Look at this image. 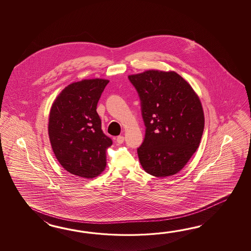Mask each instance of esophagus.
I'll return each mask as SVG.
<instances>
[{
    "label": "esophagus",
    "mask_w": 251,
    "mask_h": 251,
    "mask_svg": "<svg viewBox=\"0 0 251 251\" xmlns=\"http://www.w3.org/2000/svg\"><path fill=\"white\" fill-rule=\"evenodd\" d=\"M124 141H125V137L122 135H119L117 137V143H118V144H123Z\"/></svg>",
    "instance_id": "34e87169"
}]
</instances>
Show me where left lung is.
<instances>
[{
	"label": "left lung",
	"mask_w": 251,
	"mask_h": 251,
	"mask_svg": "<svg viewBox=\"0 0 251 251\" xmlns=\"http://www.w3.org/2000/svg\"><path fill=\"white\" fill-rule=\"evenodd\" d=\"M138 92L145 136L137 149L144 171L172 176L187 164L203 135V107L192 87L175 72L148 70L128 76Z\"/></svg>",
	"instance_id": "8db88e82"
}]
</instances>
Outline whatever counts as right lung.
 Returning a JSON list of instances; mask_svg holds the SVG:
<instances>
[{"instance_id": "obj_1", "label": "right lung", "mask_w": 251, "mask_h": 251, "mask_svg": "<svg viewBox=\"0 0 251 251\" xmlns=\"http://www.w3.org/2000/svg\"><path fill=\"white\" fill-rule=\"evenodd\" d=\"M104 79L82 80L65 87L49 114L48 135L59 163L75 176L93 178L107 165L106 151L112 140L103 133L97 104Z\"/></svg>"}]
</instances>
